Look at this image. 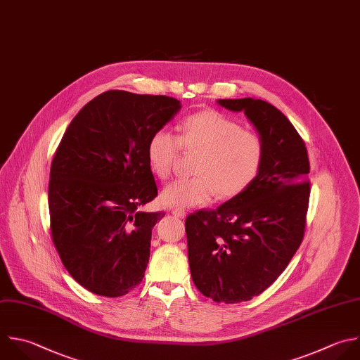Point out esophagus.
Listing matches in <instances>:
<instances>
[{
	"label": "esophagus",
	"instance_id": "34e87169",
	"mask_svg": "<svg viewBox=\"0 0 360 360\" xmlns=\"http://www.w3.org/2000/svg\"><path fill=\"white\" fill-rule=\"evenodd\" d=\"M172 214H173L174 217H177V218H184V217H186V211H184L183 208H174V210L172 211Z\"/></svg>",
	"mask_w": 360,
	"mask_h": 360
}]
</instances>
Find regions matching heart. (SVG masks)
I'll return each mask as SVG.
<instances>
[{
    "label": "heart",
    "mask_w": 360,
    "mask_h": 360,
    "mask_svg": "<svg viewBox=\"0 0 360 360\" xmlns=\"http://www.w3.org/2000/svg\"><path fill=\"white\" fill-rule=\"evenodd\" d=\"M200 153L194 173L165 187L162 202L167 207L190 208L242 194L257 179L266 158L263 138L243 129L228 115L204 110L186 117L180 125V136L160 128L146 145V158L152 173L160 180L172 176L181 155Z\"/></svg>",
    "instance_id": "heart-1"
}]
</instances>
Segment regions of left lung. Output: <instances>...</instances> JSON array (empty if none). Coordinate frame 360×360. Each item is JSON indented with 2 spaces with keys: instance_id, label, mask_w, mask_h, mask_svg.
Segmentation results:
<instances>
[{
  "instance_id": "1",
  "label": "left lung",
  "mask_w": 360,
  "mask_h": 360,
  "mask_svg": "<svg viewBox=\"0 0 360 360\" xmlns=\"http://www.w3.org/2000/svg\"><path fill=\"white\" fill-rule=\"evenodd\" d=\"M245 111L264 141L260 174L242 194L217 210L186 219L191 277L217 302L249 301L284 271L300 248L309 202L305 143L288 118L263 100H218Z\"/></svg>"
}]
</instances>
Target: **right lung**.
<instances>
[{"label": "right lung", "mask_w": 360, "mask_h": 360, "mask_svg": "<svg viewBox=\"0 0 360 360\" xmlns=\"http://www.w3.org/2000/svg\"><path fill=\"white\" fill-rule=\"evenodd\" d=\"M180 108L173 97L110 90L80 110L56 149L52 240L72 277L97 295H125L145 276L152 228L165 217L139 211L158 195L146 145Z\"/></svg>", "instance_id": "1"}]
</instances>
